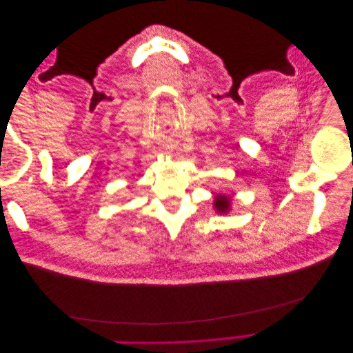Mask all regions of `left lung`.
I'll list each match as a JSON object with an SVG mask.
<instances>
[{
    "label": "left lung",
    "mask_w": 353,
    "mask_h": 353,
    "mask_svg": "<svg viewBox=\"0 0 353 353\" xmlns=\"http://www.w3.org/2000/svg\"><path fill=\"white\" fill-rule=\"evenodd\" d=\"M232 205V199L225 196V194H219L213 200V208L219 213V215H223V213H228L231 210Z\"/></svg>",
    "instance_id": "left-lung-1"
}]
</instances>
